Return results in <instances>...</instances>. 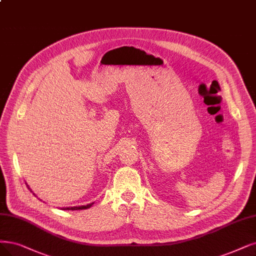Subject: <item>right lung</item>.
<instances>
[{
    "mask_svg": "<svg viewBox=\"0 0 256 256\" xmlns=\"http://www.w3.org/2000/svg\"><path fill=\"white\" fill-rule=\"evenodd\" d=\"M27 187H28V189L32 192V190L29 188V186L27 185ZM36 196V194H34ZM94 205V202H91V204H88V205H86V206H76V207H64V208H62V210H83V209H88V208H90L91 206Z\"/></svg>",
    "mask_w": 256,
    "mask_h": 256,
    "instance_id": "right-lung-1",
    "label": "right lung"
}]
</instances>
